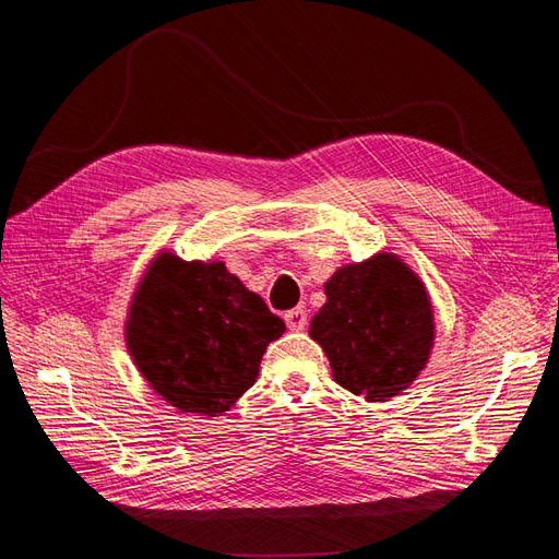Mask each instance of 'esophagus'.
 <instances>
[{"mask_svg": "<svg viewBox=\"0 0 559 559\" xmlns=\"http://www.w3.org/2000/svg\"><path fill=\"white\" fill-rule=\"evenodd\" d=\"M284 321H286V326H289L292 331H302L308 326V312L302 310V308H294V310H289L284 314Z\"/></svg>", "mask_w": 559, "mask_h": 559, "instance_id": "34e87169", "label": "esophagus"}]
</instances>
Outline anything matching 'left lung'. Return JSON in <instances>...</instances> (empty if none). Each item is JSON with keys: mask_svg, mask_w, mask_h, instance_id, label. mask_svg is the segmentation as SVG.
<instances>
[{"mask_svg": "<svg viewBox=\"0 0 559 559\" xmlns=\"http://www.w3.org/2000/svg\"><path fill=\"white\" fill-rule=\"evenodd\" d=\"M310 337L329 357L333 380L366 401H389L427 368L436 341L425 282L401 257L380 251L337 267Z\"/></svg>", "mask_w": 559, "mask_h": 559, "instance_id": "8db88e82", "label": "left lung"}]
</instances>
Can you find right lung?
Here are the masks:
<instances>
[{"instance_id": "1", "label": "right lung", "mask_w": 559, "mask_h": 559, "mask_svg": "<svg viewBox=\"0 0 559 559\" xmlns=\"http://www.w3.org/2000/svg\"><path fill=\"white\" fill-rule=\"evenodd\" d=\"M284 321L224 261L160 251L132 294L126 345L142 378L179 413L216 417L257 382Z\"/></svg>"}]
</instances>
